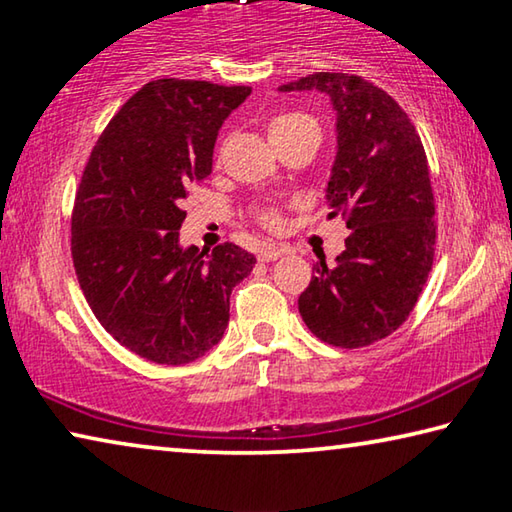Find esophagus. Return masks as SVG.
Segmentation results:
<instances>
[{
	"label": "esophagus",
	"instance_id": "1",
	"mask_svg": "<svg viewBox=\"0 0 512 512\" xmlns=\"http://www.w3.org/2000/svg\"><path fill=\"white\" fill-rule=\"evenodd\" d=\"M287 253H289L287 246L264 244L262 250H259V259H262V262H275V259H280L282 255H287Z\"/></svg>",
	"mask_w": 512,
	"mask_h": 512
}]
</instances>
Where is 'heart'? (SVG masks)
Here are the masks:
<instances>
[{
  "instance_id": "b5f03b06",
  "label": "heart",
  "mask_w": 512,
  "mask_h": 512,
  "mask_svg": "<svg viewBox=\"0 0 512 512\" xmlns=\"http://www.w3.org/2000/svg\"><path fill=\"white\" fill-rule=\"evenodd\" d=\"M309 124H316V121L307 115H302V112H291V110L275 112V115L268 119V137H271V142H280V140H284V137H289L291 133H296L298 128L309 126ZM262 221L266 225H275L277 214L266 210V212H262Z\"/></svg>"
}]
</instances>
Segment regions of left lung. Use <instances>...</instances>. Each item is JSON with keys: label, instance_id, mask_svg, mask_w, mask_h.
Masks as SVG:
<instances>
[{"label": "left lung", "instance_id": "left-lung-1", "mask_svg": "<svg viewBox=\"0 0 512 512\" xmlns=\"http://www.w3.org/2000/svg\"><path fill=\"white\" fill-rule=\"evenodd\" d=\"M318 90L336 110L329 219L350 235L334 266L314 264L298 309L320 341L363 348L386 339L418 302L433 264L436 205L420 135L397 101L361 76L316 72L280 92Z\"/></svg>", "mask_w": 512, "mask_h": 512}]
</instances>
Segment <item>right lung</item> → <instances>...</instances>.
Listing matches in <instances>:
<instances>
[{"label":"right lung","instance_id":"1","mask_svg":"<svg viewBox=\"0 0 512 512\" xmlns=\"http://www.w3.org/2000/svg\"><path fill=\"white\" fill-rule=\"evenodd\" d=\"M246 85L160 79L128 99L85 164L72 214L76 277L103 329L142 359L189 363L223 339L230 293L255 255L180 246L187 189L212 173Z\"/></svg>","mask_w":512,"mask_h":512}]
</instances>
